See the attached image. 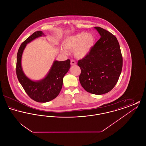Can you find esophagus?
<instances>
[{
    "label": "esophagus",
    "mask_w": 146,
    "mask_h": 146,
    "mask_svg": "<svg viewBox=\"0 0 146 146\" xmlns=\"http://www.w3.org/2000/svg\"><path fill=\"white\" fill-rule=\"evenodd\" d=\"M70 64L71 65H76V62L74 61V60H70Z\"/></svg>",
    "instance_id": "34e87169"
}]
</instances>
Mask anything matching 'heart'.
Segmentation results:
<instances>
[{
  "label": "heart",
  "instance_id": "heart-1",
  "mask_svg": "<svg viewBox=\"0 0 146 146\" xmlns=\"http://www.w3.org/2000/svg\"><path fill=\"white\" fill-rule=\"evenodd\" d=\"M95 38L91 33L81 32L67 37L64 41V48L69 51H74V56L78 58H83L88 55L94 46ZM64 48H61L63 54H67Z\"/></svg>",
  "mask_w": 146,
  "mask_h": 146
}]
</instances>
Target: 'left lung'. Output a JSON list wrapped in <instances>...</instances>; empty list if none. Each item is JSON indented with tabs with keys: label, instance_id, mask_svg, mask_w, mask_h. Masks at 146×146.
Segmentation results:
<instances>
[{
	"label": "left lung",
	"instance_id": "left-lung-1",
	"mask_svg": "<svg viewBox=\"0 0 146 146\" xmlns=\"http://www.w3.org/2000/svg\"><path fill=\"white\" fill-rule=\"evenodd\" d=\"M95 28L101 36L90 52L79 60V81L88 92L106 94L118 82L123 67V57L117 38L104 28Z\"/></svg>",
	"mask_w": 146,
	"mask_h": 146
}]
</instances>
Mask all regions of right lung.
Segmentation results:
<instances>
[{"mask_svg":"<svg viewBox=\"0 0 146 146\" xmlns=\"http://www.w3.org/2000/svg\"><path fill=\"white\" fill-rule=\"evenodd\" d=\"M42 35H45L42 31L35 32L21 44L17 52L16 72L19 82L28 96L35 101L42 103L50 101L58 95L62 87L63 78L70 67V61L69 59L55 61L47 76L39 81H33L26 76L21 66L23 51L27 44Z\"/></svg>","mask_w":146,"mask_h":146,"instance_id":"right-lung-1","label":"right lung"}]
</instances>
